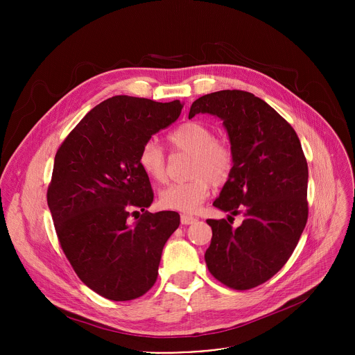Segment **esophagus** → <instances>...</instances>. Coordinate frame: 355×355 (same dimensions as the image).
<instances>
[{
  "instance_id": "1",
  "label": "esophagus",
  "mask_w": 355,
  "mask_h": 355,
  "mask_svg": "<svg viewBox=\"0 0 355 355\" xmlns=\"http://www.w3.org/2000/svg\"><path fill=\"white\" fill-rule=\"evenodd\" d=\"M198 219L195 218V216H191V215H181V223L182 225H192V223H195Z\"/></svg>"
}]
</instances>
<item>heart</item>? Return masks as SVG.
Masks as SVG:
<instances>
[{"mask_svg": "<svg viewBox=\"0 0 355 355\" xmlns=\"http://www.w3.org/2000/svg\"><path fill=\"white\" fill-rule=\"evenodd\" d=\"M167 140L174 151L189 153L191 178L164 188L160 205L168 211L193 212L208 196L211 182L220 185L227 181L234 166V151L227 140L215 136L214 128L196 121L181 123L168 133ZM139 166L155 181L166 180V153L153 139L143 143Z\"/></svg>", "mask_w": 355, "mask_h": 355, "instance_id": "obj_1", "label": "heart"}]
</instances>
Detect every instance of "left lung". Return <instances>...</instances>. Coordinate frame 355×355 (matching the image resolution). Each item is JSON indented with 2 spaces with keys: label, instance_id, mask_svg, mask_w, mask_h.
Segmentation results:
<instances>
[{
  "label": "left lung",
  "instance_id": "1",
  "mask_svg": "<svg viewBox=\"0 0 355 355\" xmlns=\"http://www.w3.org/2000/svg\"><path fill=\"white\" fill-rule=\"evenodd\" d=\"M216 115L234 151L233 171L214 207L243 215L208 219L209 272L245 291L272 278L289 260L308 222V163L293 128L254 94L223 89L193 101L188 118Z\"/></svg>",
  "mask_w": 355,
  "mask_h": 355
}]
</instances>
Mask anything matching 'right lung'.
I'll return each mask as SVG.
<instances>
[{"instance_id": "1", "label": "right lung", "mask_w": 355, "mask_h": 355, "mask_svg": "<svg viewBox=\"0 0 355 355\" xmlns=\"http://www.w3.org/2000/svg\"><path fill=\"white\" fill-rule=\"evenodd\" d=\"M181 110L178 99L116 95L91 110L58 148L47 187L56 234L78 278L107 299L132 300L153 286L163 247L180 226L177 212L146 211L155 193L139 151ZM137 209L144 214L130 223Z\"/></svg>"}]
</instances>
